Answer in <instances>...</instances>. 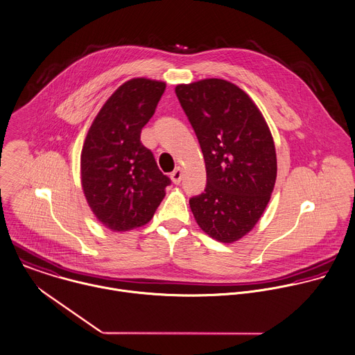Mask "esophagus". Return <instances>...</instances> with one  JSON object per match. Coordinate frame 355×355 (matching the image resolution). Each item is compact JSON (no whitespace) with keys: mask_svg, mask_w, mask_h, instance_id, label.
<instances>
[{"mask_svg":"<svg viewBox=\"0 0 355 355\" xmlns=\"http://www.w3.org/2000/svg\"><path fill=\"white\" fill-rule=\"evenodd\" d=\"M171 181L174 182V184H180L181 182V180H182V170L180 168V167H177L173 173H171Z\"/></svg>","mask_w":355,"mask_h":355,"instance_id":"34e87169","label":"esophagus"}]
</instances>
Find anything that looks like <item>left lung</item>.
Wrapping results in <instances>:
<instances>
[{
    "instance_id": "1",
    "label": "left lung",
    "mask_w": 355,
    "mask_h": 355,
    "mask_svg": "<svg viewBox=\"0 0 355 355\" xmlns=\"http://www.w3.org/2000/svg\"><path fill=\"white\" fill-rule=\"evenodd\" d=\"M206 163L205 192L189 199L198 225L223 243L263 216L277 180V153L261 112L238 85L206 78L175 87Z\"/></svg>"
}]
</instances>
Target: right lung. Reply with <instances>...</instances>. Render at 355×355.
Here are the masks:
<instances>
[{
    "label": "right lung",
    "mask_w": 355,
    "mask_h": 355,
    "mask_svg": "<svg viewBox=\"0 0 355 355\" xmlns=\"http://www.w3.org/2000/svg\"><path fill=\"white\" fill-rule=\"evenodd\" d=\"M166 89L163 81L131 78L105 102L85 137L81 187L96 220L124 232L145 225L166 195L170 178L141 142Z\"/></svg>",
    "instance_id": "add662e5"
}]
</instances>
